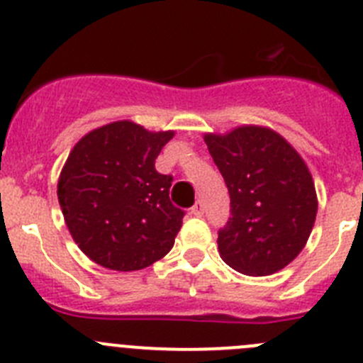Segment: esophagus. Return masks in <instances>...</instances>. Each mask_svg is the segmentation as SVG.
Listing matches in <instances>:
<instances>
[{
	"instance_id": "esophagus-1",
	"label": "esophagus",
	"mask_w": 363,
	"mask_h": 363,
	"mask_svg": "<svg viewBox=\"0 0 363 363\" xmlns=\"http://www.w3.org/2000/svg\"><path fill=\"white\" fill-rule=\"evenodd\" d=\"M191 215H195V217H202L204 215V208H202V202H195V206L191 208Z\"/></svg>"
}]
</instances>
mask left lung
<instances>
[{
	"instance_id": "obj_1",
	"label": "left lung",
	"mask_w": 363,
	"mask_h": 363,
	"mask_svg": "<svg viewBox=\"0 0 363 363\" xmlns=\"http://www.w3.org/2000/svg\"><path fill=\"white\" fill-rule=\"evenodd\" d=\"M230 191L231 217L218 230L220 259L238 273L266 277L303 250L316 218L315 182L296 150L264 126L206 133Z\"/></svg>"
}]
</instances>
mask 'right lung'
<instances>
[{"mask_svg":"<svg viewBox=\"0 0 363 363\" xmlns=\"http://www.w3.org/2000/svg\"><path fill=\"white\" fill-rule=\"evenodd\" d=\"M172 137L116 121L86 133L68 155L57 199L72 238L99 266L143 269L174 247L184 211L169 199L174 177L155 169Z\"/></svg>","mask_w":363,"mask_h":363,"instance_id":"1","label":"right lung"}]
</instances>
